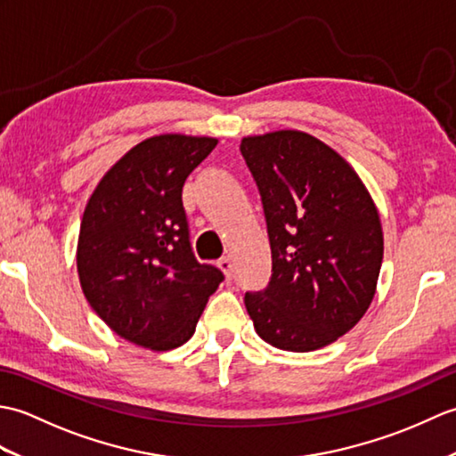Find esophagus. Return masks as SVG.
<instances>
[{
  "label": "esophagus",
  "mask_w": 456,
  "mask_h": 456,
  "mask_svg": "<svg viewBox=\"0 0 456 456\" xmlns=\"http://www.w3.org/2000/svg\"><path fill=\"white\" fill-rule=\"evenodd\" d=\"M217 266L223 270V274H225V278H231V276H233V263H231V258H229V256H223V258H219Z\"/></svg>",
  "instance_id": "34e87169"
}]
</instances>
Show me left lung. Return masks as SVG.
<instances>
[{"mask_svg":"<svg viewBox=\"0 0 456 456\" xmlns=\"http://www.w3.org/2000/svg\"><path fill=\"white\" fill-rule=\"evenodd\" d=\"M263 198L273 276L245 294L258 337L309 353L351 331L370 307L382 223L361 176L314 134L282 129L240 141Z\"/></svg>","mask_w":456,"mask_h":456,"instance_id":"8db88e82","label":"left lung"}]
</instances>
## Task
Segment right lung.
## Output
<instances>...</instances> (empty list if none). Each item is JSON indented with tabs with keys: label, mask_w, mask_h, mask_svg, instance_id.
<instances>
[{
	"label": "right lung",
	"mask_w": 456,
	"mask_h": 456,
	"mask_svg": "<svg viewBox=\"0 0 456 456\" xmlns=\"http://www.w3.org/2000/svg\"><path fill=\"white\" fill-rule=\"evenodd\" d=\"M217 147L164 133L134 144L86 203L76 266L95 314L125 341L170 351L196 331L221 270L191 253L182 186Z\"/></svg>",
	"instance_id": "1"
}]
</instances>
